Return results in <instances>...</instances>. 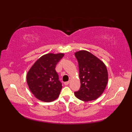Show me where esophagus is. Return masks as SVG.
I'll return each instance as SVG.
<instances>
[{"label": "esophagus", "instance_id": "esophagus-1", "mask_svg": "<svg viewBox=\"0 0 132 132\" xmlns=\"http://www.w3.org/2000/svg\"><path fill=\"white\" fill-rule=\"evenodd\" d=\"M69 83H70V81H68V82H66L64 83V85H66V86H68Z\"/></svg>", "mask_w": 132, "mask_h": 132}]
</instances>
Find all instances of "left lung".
Returning a JSON list of instances; mask_svg holds the SVG:
<instances>
[{"mask_svg": "<svg viewBox=\"0 0 132 132\" xmlns=\"http://www.w3.org/2000/svg\"><path fill=\"white\" fill-rule=\"evenodd\" d=\"M79 65L80 87L75 92V96L85 102L97 99L107 85L108 76L105 64L86 50L75 53Z\"/></svg>", "mask_w": 132, "mask_h": 132, "instance_id": "8db88e82", "label": "left lung"}]
</instances>
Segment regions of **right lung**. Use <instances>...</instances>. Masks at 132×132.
<instances>
[{"label": "right lung", "mask_w": 132, "mask_h": 132, "mask_svg": "<svg viewBox=\"0 0 132 132\" xmlns=\"http://www.w3.org/2000/svg\"><path fill=\"white\" fill-rule=\"evenodd\" d=\"M63 53H47L35 62L28 71L27 82L37 99L51 102L58 97L62 86L55 68Z\"/></svg>", "instance_id": "right-lung-1"}]
</instances>
